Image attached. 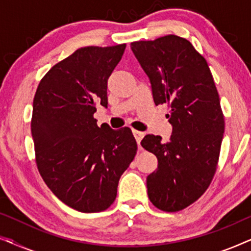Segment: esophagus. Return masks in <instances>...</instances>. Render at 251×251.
<instances>
[{"label":"esophagus","instance_id":"obj_1","mask_svg":"<svg viewBox=\"0 0 251 251\" xmlns=\"http://www.w3.org/2000/svg\"><path fill=\"white\" fill-rule=\"evenodd\" d=\"M132 133H133V136H135L136 142L138 143V145H139L140 140L143 139V137H144V135H145V133L142 132V131H138V130H132Z\"/></svg>","mask_w":251,"mask_h":251}]
</instances>
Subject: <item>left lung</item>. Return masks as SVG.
I'll list each match as a JSON object with an SVG mask.
<instances>
[{
    "label": "left lung",
    "instance_id": "obj_1",
    "mask_svg": "<svg viewBox=\"0 0 251 251\" xmlns=\"http://www.w3.org/2000/svg\"><path fill=\"white\" fill-rule=\"evenodd\" d=\"M131 50L150 77L155 105L170 107L167 118L173 126L167 143L154 135L142 140L159 162L147 177V194L160 210L180 211L215 176L225 129L221 99L207 60L184 37L136 41Z\"/></svg>",
    "mask_w": 251,
    "mask_h": 251
}]
</instances>
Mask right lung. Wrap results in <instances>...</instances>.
Here are the masks:
<instances>
[{
  "mask_svg": "<svg viewBox=\"0 0 251 251\" xmlns=\"http://www.w3.org/2000/svg\"><path fill=\"white\" fill-rule=\"evenodd\" d=\"M126 44L85 47L51 67L33 100L35 162L51 192L68 207H111L121 175L137 153L131 130L98 126L96 105L107 106V80Z\"/></svg>",
  "mask_w": 251,
  "mask_h": 251,
  "instance_id": "right-lung-1",
  "label": "right lung"
}]
</instances>
